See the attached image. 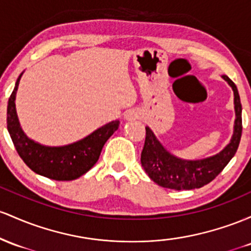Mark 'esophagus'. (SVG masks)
Listing matches in <instances>:
<instances>
[{"label":"esophagus","instance_id":"34e87169","mask_svg":"<svg viewBox=\"0 0 251 251\" xmlns=\"http://www.w3.org/2000/svg\"><path fill=\"white\" fill-rule=\"evenodd\" d=\"M126 120L128 121H135V120H139L140 118V112L136 109H130V110L126 111L125 114Z\"/></svg>","mask_w":251,"mask_h":251}]
</instances>
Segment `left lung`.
<instances>
[{"label":"left lung","mask_w":251,"mask_h":251,"mask_svg":"<svg viewBox=\"0 0 251 251\" xmlns=\"http://www.w3.org/2000/svg\"><path fill=\"white\" fill-rule=\"evenodd\" d=\"M233 90L235 126L229 145L216 155L201 160H184L172 155L149 126H146V140L141 153V163L148 176L159 186L171 190H193L209 184L224 170L237 151L242 136V104L235 83L223 75Z\"/></svg>","instance_id":"8db88e82"}]
</instances>
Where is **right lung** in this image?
I'll return each instance as SVG.
<instances>
[{"instance_id":"obj_1","label":"right lung","mask_w":251,"mask_h":251,"mask_svg":"<svg viewBox=\"0 0 251 251\" xmlns=\"http://www.w3.org/2000/svg\"><path fill=\"white\" fill-rule=\"evenodd\" d=\"M19 75L7 108V128L16 151L28 167L36 174L58 181H70L85 174L100 159L103 146L118 129L120 121L100 126L83 140L63 146L49 147L30 140L20 126L15 109V97L21 79Z\"/></svg>"}]
</instances>
